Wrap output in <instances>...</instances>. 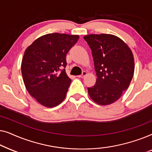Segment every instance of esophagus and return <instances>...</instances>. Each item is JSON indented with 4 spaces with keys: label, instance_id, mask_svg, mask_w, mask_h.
I'll use <instances>...</instances> for the list:
<instances>
[{
    "label": "esophagus",
    "instance_id": "obj_1",
    "mask_svg": "<svg viewBox=\"0 0 152 152\" xmlns=\"http://www.w3.org/2000/svg\"><path fill=\"white\" fill-rule=\"evenodd\" d=\"M86 75H87V72H86V71H84V72H82V74L81 75H79L78 77H82V78H83V77H84L86 76Z\"/></svg>",
    "mask_w": 152,
    "mask_h": 152
}]
</instances>
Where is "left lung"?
I'll use <instances>...</instances> for the list:
<instances>
[{
  "instance_id": "8db88e82",
  "label": "left lung",
  "mask_w": 152,
  "mask_h": 152,
  "mask_svg": "<svg viewBox=\"0 0 152 152\" xmlns=\"http://www.w3.org/2000/svg\"><path fill=\"white\" fill-rule=\"evenodd\" d=\"M84 39L92 50L97 77L94 86L88 88L89 96L97 104H111L129 86L134 72V55L115 35L88 34Z\"/></svg>"
}]
</instances>
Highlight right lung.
Listing matches in <instances>:
<instances>
[{
    "instance_id": "right-lung-1",
    "label": "right lung",
    "mask_w": 152,
    "mask_h": 152,
    "mask_svg": "<svg viewBox=\"0 0 152 152\" xmlns=\"http://www.w3.org/2000/svg\"><path fill=\"white\" fill-rule=\"evenodd\" d=\"M78 39V35L52 33L26 48L21 62L23 80L30 95L41 105L55 107L65 99L71 82L64 69L66 54Z\"/></svg>"
}]
</instances>
